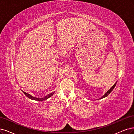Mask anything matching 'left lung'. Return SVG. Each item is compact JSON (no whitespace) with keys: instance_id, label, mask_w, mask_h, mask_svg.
I'll return each instance as SVG.
<instances>
[{"instance_id":"8db88e82","label":"left lung","mask_w":134,"mask_h":134,"mask_svg":"<svg viewBox=\"0 0 134 134\" xmlns=\"http://www.w3.org/2000/svg\"><path fill=\"white\" fill-rule=\"evenodd\" d=\"M116 83H117V82H116V83H115L113 86H112L111 88H110L109 90L107 91L105 93V94H103V95L101 98H100L99 99H98V100H100V99H102V98H105V97H107L108 95H109V94L112 91H113V90H114V88H115V87L116 86Z\"/></svg>"}]
</instances>
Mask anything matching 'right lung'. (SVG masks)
Here are the masks:
<instances>
[{
  "mask_svg": "<svg viewBox=\"0 0 134 134\" xmlns=\"http://www.w3.org/2000/svg\"><path fill=\"white\" fill-rule=\"evenodd\" d=\"M22 92H23V93L25 94V96H26L27 97H28L29 98L31 99V100H35V101H44V100H47V99L49 98V97H51L53 95V94L55 92H52L48 94H47V95H46V96H44V97H42V98H37V97H34L33 96H32L31 94H30L27 92H25L24 91H23Z\"/></svg>",
  "mask_w": 134,
  "mask_h": 134,
  "instance_id": "add662e5",
  "label": "right lung"
}]
</instances>
